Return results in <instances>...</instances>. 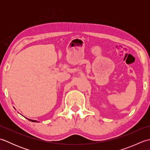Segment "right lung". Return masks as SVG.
Wrapping results in <instances>:
<instances>
[{"label": "right lung", "instance_id": "1", "mask_svg": "<svg viewBox=\"0 0 150 150\" xmlns=\"http://www.w3.org/2000/svg\"><path fill=\"white\" fill-rule=\"evenodd\" d=\"M27 119H28L29 120H30V121H31V122H38L37 120H31V119H28V118H26Z\"/></svg>", "mask_w": 150, "mask_h": 150}]
</instances>
